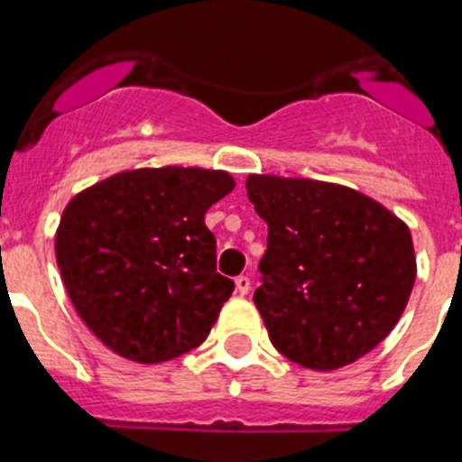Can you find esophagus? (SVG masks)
Listing matches in <instances>:
<instances>
[{"label":"esophagus","mask_w":462,"mask_h":462,"mask_svg":"<svg viewBox=\"0 0 462 462\" xmlns=\"http://www.w3.org/2000/svg\"><path fill=\"white\" fill-rule=\"evenodd\" d=\"M235 286H236V292H239V295H246L248 291H251V279H248V276H236L235 279Z\"/></svg>","instance_id":"34e87169"}]
</instances>
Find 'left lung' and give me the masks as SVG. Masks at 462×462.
<instances>
[{
  "mask_svg": "<svg viewBox=\"0 0 462 462\" xmlns=\"http://www.w3.org/2000/svg\"><path fill=\"white\" fill-rule=\"evenodd\" d=\"M246 192L267 223L254 302L276 351L337 370L383 342L416 279L402 220L335 183L254 174Z\"/></svg>",
  "mask_w": 462,
  "mask_h": 462,
  "instance_id": "1",
  "label": "left lung"
}]
</instances>
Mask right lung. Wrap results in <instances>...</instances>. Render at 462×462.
<instances>
[{
    "label": "right lung",
    "instance_id": "obj_1",
    "mask_svg": "<svg viewBox=\"0 0 462 462\" xmlns=\"http://www.w3.org/2000/svg\"><path fill=\"white\" fill-rule=\"evenodd\" d=\"M235 188L226 171L160 167L116 174L76 195L55 255L88 328L134 363L198 348L235 281L216 272L204 214Z\"/></svg>",
    "mask_w": 462,
    "mask_h": 462
}]
</instances>
